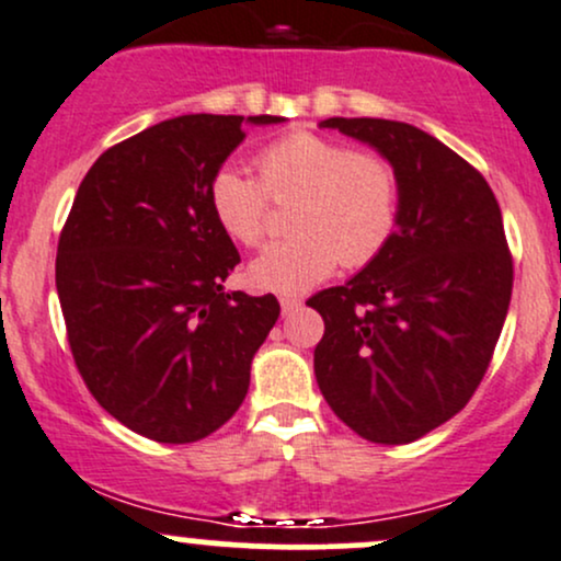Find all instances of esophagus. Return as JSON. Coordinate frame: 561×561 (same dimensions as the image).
Here are the masks:
<instances>
[{
    "instance_id": "1",
    "label": "esophagus",
    "mask_w": 561,
    "mask_h": 561,
    "mask_svg": "<svg viewBox=\"0 0 561 561\" xmlns=\"http://www.w3.org/2000/svg\"><path fill=\"white\" fill-rule=\"evenodd\" d=\"M299 307H301V299H299V297H280V310H283V314L297 312Z\"/></svg>"
}]
</instances>
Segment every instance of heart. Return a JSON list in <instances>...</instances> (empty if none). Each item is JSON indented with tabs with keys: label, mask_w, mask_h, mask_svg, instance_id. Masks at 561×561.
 <instances>
[{
	"label": "heart",
	"mask_w": 561,
	"mask_h": 561,
	"mask_svg": "<svg viewBox=\"0 0 561 561\" xmlns=\"http://www.w3.org/2000/svg\"><path fill=\"white\" fill-rule=\"evenodd\" d=\"M256 174L225 167L209 182V209L232 241L260 247L267 236L270 198L297 196L288 214L294 236L270 243L251 262L256 288L299 294L347 267L374 262L400 219V178L383 156L312 131H294L256 153Z\"/></svg>",
	"instance_id": "heart-1"
}]
</instances>
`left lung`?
Returning <instances> with one entry per match:
<instances>
[{
    "instance_id": "1",
    "label": "left lung",
    "mask_w": 561,
    "mask_h": 561,
    "mask_svg": "<svg viewBox=\"0 0 561 561\" xmlns=\"http://www.w3.org/2000/svg\"><path fill=\"white\" fill-rule=\"evenodd\" d=\"M320 127L392 163L400 219L374 262L307 301L325 323L314 379L350 430L405 445L456 416L493 357L514 283L501 206L482 174L424 129L339 116Z\"/></svg>"
}]
</instances>
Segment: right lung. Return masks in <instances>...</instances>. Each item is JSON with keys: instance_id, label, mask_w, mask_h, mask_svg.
<instances>
[{"instance_id": "right-lung-1", "label": "right lung", "mask_w": 561, "mask_h": 561, "mask_svg": "<svg viewBox=\"0 0 561 561\" xmlns=\"http://www.w3.org/2000/svg\"><path fill=\"white\" fill-rule=\"evenodd\" d=\"M241 124L187 113L113 145L60 232L55 286L81 379L156 443H196L241 408L280 314L273 294L222 288L241 254L209 209V182L247 137Z\"/></svg>"}]
</instances>
